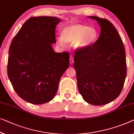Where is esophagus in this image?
<instances>
[{"instance_id": "34e87169", "label": "esophagus", "mask_w": 134, "mask_h": 134, "mask_svg": "<svg viewBox=\"0 0 134 134\" xmlns=\"http://www.w3.org/2000/svg\"><path fill=\"white\" fill-rule=\"evenodd\" d=\"M69 62H70L71 64H72L74 62V59H73V57L72 55H70V60H69Z\"/></svg>"}]
</instances>
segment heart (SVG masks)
Here are the masks:
<instances>
[{"label": "heart", "mask_w": 134, "mask_h": 134, "mask_svg": "<svg viewBox=\"0 0 134 134\" xmlns=\"http://www.w3.org/2000/svg\"><path fill=\"white\" fill-rule=\"evenodd\" d=\"M98 32L94 28L83 24H70L61 31V37L57 38V44L62 47L65 43L73 44L75 49L81 51L97 41Z\"/></svg>", "instance_id": "1"}]
</instances>
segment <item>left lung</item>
<instances>
[{
	"label": "left lung",
	"mask_w": 134,
	"mask_h": 134,
	"mask_svg": "<svg viewBox=\"0 0 134 134\" xmlns=\"http://www.w3.org/2000/svg\"><path fill=\"white\" fill-rule=\"evenodd\" d=\"M100 26L95 43L75 51L74 68L77 88L85 102L104 105L119 97L126 77L125 50L120 34L107 19L88 16Z\"/></svg>",
	"instance_id": "obj_1"
}]
</instances>
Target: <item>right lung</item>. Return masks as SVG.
<instances>
[{
  "instance_id": "obj_1",
  "label": "right lung",
  "mask_w": 134,
  "mask_h": 134,
  "mask_svg": "<svg viewBox=\"0 0 134 134\" xmlns=\"http://www.w3.org/2000/svg\"><path fill=\"white\" fill-rule=\"evenodd\" d=\"M61 20L32 17L13 38L9 49L8 75L18 96L41 104L54 98L62 75L69 65L68 52L55 53V29Z\"/></svg>"
}]
</instances>
